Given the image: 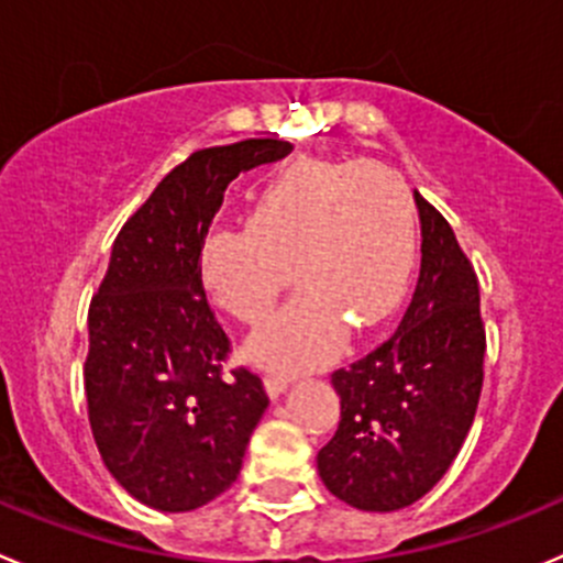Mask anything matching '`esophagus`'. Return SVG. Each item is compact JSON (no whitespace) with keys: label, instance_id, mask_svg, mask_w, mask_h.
I'll use <instances>...</instances> for the list:
<instances>
[{"label":"esophagus","instance_id":"obj_1","mask_svg":"<svg viewBox=\"0 0 563 563\" xmlns=\"http://www.w3.org/2000/svg\"><path fill=\"white\" fill-rule=\"evenodd\" d=\"M264 385H266V393H269L272 398H277L280 393H286V387L291 385V379H288V376H283V374H266Z\"/></svg>","mask_w":563,"mask_h":563}]
</instances>
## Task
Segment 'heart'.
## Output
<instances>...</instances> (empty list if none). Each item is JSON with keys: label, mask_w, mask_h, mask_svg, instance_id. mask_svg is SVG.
<instances>
[{"label": "heart", "mask_w": 563, "mask_h": 563, "mask_svg": "<svg viewBox=\"0 0 563 563\" xmlns=\"http://www.w3.org/2000/svg\"><path fill=\"white\" fill-rule=\"evenodd\" d=\"M415 261V220L401 178L376 162L299 159L277 170L247 222L200 244V277L220 308L258 324L291 280L299 297L247 343L255 363L299 371L396 313Z\"/></svg>", "instance_id": "1"}]
</instances>
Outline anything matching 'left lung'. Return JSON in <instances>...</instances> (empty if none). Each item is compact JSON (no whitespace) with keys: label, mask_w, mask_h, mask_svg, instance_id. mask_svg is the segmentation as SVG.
Segmentation results:
<instances>
[{"label":"left lung","mask_w":563,"mask_h":563,"mask_svg":"<svg viewBox=\"0 0 563 563\" xmlns=\"http://www.w3.org/2000/svg\"><path fill=\"white\" fill-rule=\"evenodd\" d=\"M420 275L398 330L332 374L341 423L319 451V476L343 504L398 511L451 467L476 418L484 382L478 277L454 231L415 192Z\"/></svg>","instance_id":"obj_1"}]
</instances>
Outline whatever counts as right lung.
<instances>
[{"mask_svg":"<svg viewBox=\"0 0 563 563\" xmlns=\"http://www.w3.org/2000/svg\"><path fill=\"white\" fill-rule=\"evenodd\" d=\"M286 140L195 151L120 228L90 302L85 393L90 429L114 482L159 511H192L242 471L269 407L231 352L200 277V244L239 173L283 159Z\"/></svg>","mask_w":563,"mask_h":563,"instance_id":"add662e5","label":"right lung"}]
</instances>
